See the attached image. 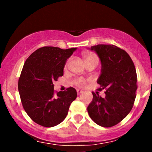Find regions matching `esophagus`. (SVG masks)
<instances>
[{
    "mask_svg": "<svg viewBox=\"0 0 152 152\" xmlns=\"http://www.w3.org/2000/svg\"><path fill=\"white\" fill-rule=\"evenodd\" d=\"M83 93V91H82V90H77V94H78V95L81 94V93Z\"/></svg>",
    "mask_w": 152,
    "mask_h": 152,
    "instance_id": "1",
    "label": "esophagus"
}]
</instances>
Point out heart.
<instances>
[{
    "mask_svg": "<svg viewBox=\"0 0 152 152\" xmlns=\"http://www.w3.org/2000/svg\"><path fill=\"white\" fill-rule=\"evenodd\" d=\"M83 59L84 62H85V65L86 64L89 63H95L96 65H97L98 62H99V58H98L97 55L94 53H92V52H87L83 54ZM76 85L79 87H84L86 85V81L85 79H79L76 81Z\"/></svg>",
    "mask_w": 152,
    "mask_h": 152,
    "instance_id": "1",
    "label": "heart"
}]
</instances>
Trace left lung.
Returning a JSON list of instances; mask_svg holds the SVG:
<instances>
[{
  "label": "left lung",
  "mask_w": 152,
  "mask_h": 152,
  "mask_svg": "<svg viewBox=\"0 0 152 152\" xmlns=\"http://www.w3.org/2000/svg\"><path fill=\"white\" fill-rule=\"evenodd\" d=\"M101 61V74L97 83L105 90V96L93 93V100L87 107L90 118L98 125L111 127L130 113L136 98L137 73L129 55L113 45L91 46Z\"/></svg>",
  "instance_id": "obj_1"
}]
</instances>
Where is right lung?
Instances as JSON below:
<instances>
[{"mask_svg":"<svg viewBox=\"0 0 152 152\" xmlns=\"http://www.w3.org/2000/svg\"><path fill=\"white\" fill-rule=\"evenodd\" d=\"M76 50L42 47L32 53L24 64L18 90L24 110L39 125L53 127L63 121L70 104L76 99L73 87L55 95L53 84L62 76L67 59Z\"/></svg>","mask_w":152,"mask_h":152,"instance_id":"add662e5","label":"right lung"}]
</instances>
